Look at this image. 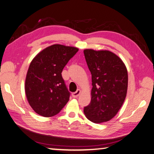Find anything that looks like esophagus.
Segmentation results:
<instances>
[{
  "instance_id": "1",
  "label": "esophagus",
  "mask_w": 154,
  "mask_h": 154,
  "mask_svg": "<svg viewBox=\"0 0 154 154\" xmlns=\"http://www.w3.org/2000/svg\"><path fill=\"white\" fill-rule=\"evenodd\" d=\"M80 93H81V90H77V91L76 92H74V93H73L72 95L73 97L76 98V97H78V96H79Z\"/></svg>"
}]
</instances>
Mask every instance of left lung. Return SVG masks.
I'll list each match as a JSON object with an SVG mask.
<instances>
[{
    "mask_svg": "<svg viewBox=\"0 0 154 154\" xmlns=\"http://www.w3.org/2000/svg\"><path fill=\"white\" fill-rule=\"evenodd\" d=\"M84 53L91 74V102L84 109L94 123L110 121L117 114L126 96L127 69L117 54L107 50L85 49Z\"/></svg>",
    "mask_w": 154,
    "mask_h": 154,
    "instance_id": "1",
    "label": "left lung"
}]
</instances>
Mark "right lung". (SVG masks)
I'll return each instance as SVG.
<instances>
[{
    "instance_id": "1",
    "label": "right lung",
    "mask_w": 154,
    "mask_h": 154,
    "mask_svg": "<svg viewBox=\"0 0 154 154\" xmlns=\"http://www.w3.org/2000/svg\"><path fill=\"white\" fill-rule=\"evenodd\" d=\"M78 49L54 44L33 58L26 74L25 92L28 103L36 113L53 117L69 100L70 92L62 77V71Z\"/></svg>"
}]
</instances>
